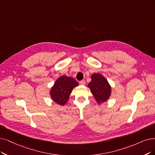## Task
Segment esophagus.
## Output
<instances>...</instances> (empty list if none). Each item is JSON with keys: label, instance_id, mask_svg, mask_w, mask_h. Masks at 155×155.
Listing matches in <instances>:
<instances>
[{"label": "esophagus", "instance_id": "obj_1", "mask_svg": "<svg viewBox=\"0 0 155 155\" xmlns=\"http://www.w3.org/2000/svg\"><path fill=\"white\" fill-rule=\"evenodd\" d=\"M79 83H80V84H81V85H84L85 84V81H84V80H82V81L79 82Z\"/></svg>", "mask_w": 155, "mask_h": 155}]
</instances>
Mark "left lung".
<instances>
[{
  "mask_svg": "<svg viewBox=\"0 0 155 155\" xmlns=\"http://www.w3.org/2000/svg\"><path fill=\"white\" fill-rule=\"evenodd\" d=\"M91 81L88 84L96 102L101 104L109 100L111 95V86L107 80L100 73H94L91 76Z\"/></svg>",
  "mask_w": 155,
  "mask_h": 155,
  "instance_id": "8db88e82",
  "label": "left lung"
}]
</instances>
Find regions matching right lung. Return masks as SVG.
<instances>
[{
    "label": "right lung",
    "mask_w": 155,
    "mask_h": 155,
    "mask_svg": "<svg viewBox=\"0 0 155 155\" xmlns=\"http://www.w3.org/2000/svg\"><path fill=\"white\" fill-rule=\"evenodd\" d=\"M79 85L78 81L71 77L61 76L55 81L49 91L50 97L55 103L64 106L69 101L72 90Z\"/></svg>",
    "instance_id": "obj_1"
}]
</instances>
